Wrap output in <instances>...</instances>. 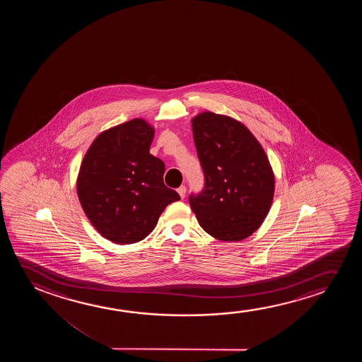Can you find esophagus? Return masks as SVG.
<instances>
[{
    "label": "esophagus",
    "instance_id": "obj_1",
    "mask_svg": "<svg viewBox=\"0 0 362 362\" xmlns=\"http://www.w3.org/2000/svg\"><path fill=\"white\" fill-rule=\"evenodd\" d=\"M179 195H180V198L184 199L185 198V193H187V188L184 187V185H182V187H179L178 190Z\"/></svg>",
    "mask_w": 362,
    "mask_h": 362
}]
</instances>
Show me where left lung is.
Listing matches in <instances>:
<instances>
[{
    "label": "left lung",
    "instance_id": "8db88e82",
    "mask_svg": "<svg viewBox=\"0 0 362 362\" xmlns=\"http://www.w3.org/2000/svg\"><path fill=\"white\" fill-rule=\"evenodd\" d=\"M194 144L205 175L189 203L200 226L220 241L251 236L269 213L274 173L257 139L238 119L205 111L192 119Z\"/></svg>",
    "mask_w": 362,
    "mask_h": 362
}]
</instances>
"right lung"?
Here are the masks:
<instances>
[{"label": "right lung", "mask_w": 362, "mask_h": 362, "mask_svg": "<svg viewBox=\"0 0 362 362\" xmlns=\"http://www.w3.org/2000/svg\"><path fill=\"white\" fill-rule=\"evenodd\" d=\"M153 136V126L144 119L105 129L80 165L81 208L111 243L129 245L147 238L164 209L180 199L164 185L163 162L149 153Z\"/></svg>", "instance_id": "obj_1"}]
</instances>
